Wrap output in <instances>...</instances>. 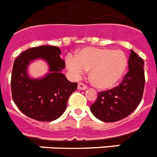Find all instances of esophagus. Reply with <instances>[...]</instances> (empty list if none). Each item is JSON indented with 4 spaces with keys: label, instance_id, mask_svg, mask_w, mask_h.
<instances>
[{
    "label": "esophagus",
    "instance_id": "34e87169",
    "mask_svg": "<svg viewBox=\"0 0 157 157\" xmlns=\"http://www.w3.org/2000/svg\"><path fill=\"white\" fill-rule=\"evenodd\" d=\"M78 88L79 89V90H86L87 88V86L83 83V82H78Z\"/></svg>",
    "mask_w": 157,
    "mask_h": 157
}]
</instances>
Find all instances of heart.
I'll return each mask as SVG.
<instances>
[{"mask_svg":"<svg viewBox=\"0 0 157 157\" xmlns=\"http://www.w3.org/2000/svg\"><path fill=\"white\" fill-rule=\"evenodd\" d=\"M127 63L124 52L107 48H83L75 57L68 56L66 59V67L74 77L78 78L85 71H90L91 84L102 90L112 88L120 81Z\"/></svg>","mask_w":157,"mask_h":157,"instance_id":"1","label":"heart"}]
</instances>
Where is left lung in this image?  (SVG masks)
I'll return each mask as SVG.
<instances>
[{
  "label": "left lung",
  "mask_w": 157,
  "mask_h": 157,
  "mask_svg": "<svg viewBox=\"0 0 157 157\" xmlns=\"http://www.w3.org/2000/svg\"><path fill=\"white\" fill-rule=\"evenodd\" d=\"M144 60L133 50L130 52L127 72L116 87L98 92L97 99L91 105V112L96 118L113 122L129 116L143 98L145 76Z\"/></svg>",
  "instance_id": "obj_1"
}]
</instances>
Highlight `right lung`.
<instances>
[{
	"label": "right lung",
	"instance_id": "obj_1",
	"mask_svg": "<svg viewBox=\"0 0 157 157\" xmlns=\"http://www.w3.org/2000/svg\"><path fill=\"white\" fill-rule=\"evenodd\" d=\"M58 47L42 45L26 50L15 59L11 75L12 97L20 111L32 119L51 121L62 115L77 82L68 81L61 73L66 67ZM43 58L50 66V73L40 80L31 79L26 73L30 62Z\"/></svg>",
	"mask_w": 157,
	"mask_h": 157
}]
</instances>
